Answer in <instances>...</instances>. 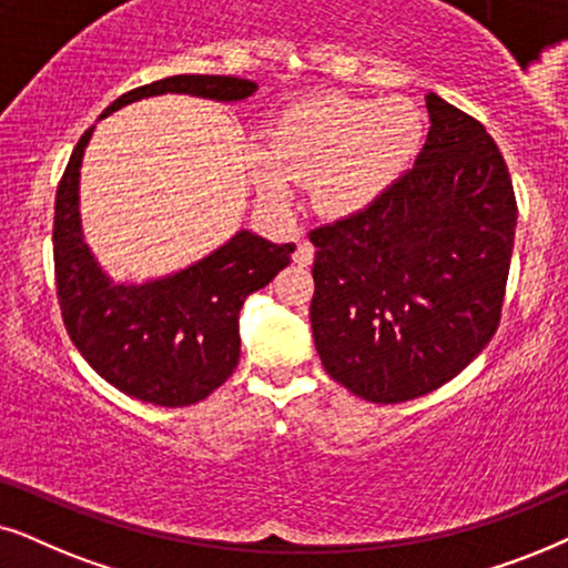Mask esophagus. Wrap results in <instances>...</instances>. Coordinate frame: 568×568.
<instances>
[{"mask_svg":"<svg viewBox=\"0 0 568 568\" xmlns=\"http://www.w3.org/2000/svg\"><path fill=\"white\" fill-rule=\"evenodd\" d=\"M293 262H296L298 267H308V264L314 262V246L308 244V241H301L296 254H293Z\"/></svg>","mask_w":568,"mask_h":568,"instance_id":"esophagus-1","label":"esophagus"}]
</instances>
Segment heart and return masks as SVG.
Wrapping results in <instances>:
<instances>
[{"instance_id": "heart-1", "label": "heart", "mask_w": 568, "mask_h": 568, "mask_svg": "<svg viewBox=\"0 0 568 568\" xmlns=\"http://www.w3.org/2000/svg\"><path fill=\"white\" fill-rule=\"evenodd\" d=\"M420 134V113L405 101L308 98L275 121L252 181L267 205L288 196V181L306 184L316 213L339 217L366 207L410 163Z\"/></svg>"}]
</instances>
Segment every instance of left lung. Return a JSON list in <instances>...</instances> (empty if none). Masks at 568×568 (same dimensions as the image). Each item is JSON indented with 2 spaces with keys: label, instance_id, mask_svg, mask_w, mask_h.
Wrapping results in <instances>:
<instances>
[{
  "label": "left lung",
  "instance_id": "obj_1",
  "mask_svg": "<svg viewBox=\"0 0 568 568\" xmlns=\"http://www.w3.org/2000/svg\"><path fill=\"white\" fill-rule=\"evenodd\" d=\"M418 161L368 207L308 231L312 329L327 374L368 403L428 395L501 322L517 200L501 150L428 93Z\"/></svg>",
  "mask_w": 568,
  "mask_h": 568
}]
</instances>
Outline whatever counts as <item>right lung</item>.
<instances>
[{
  "instance_id": "obj_1",
  "label": "right lung",
  "mask_w": 568,
  "mask_h": 568,
  "mask_svg": "<svg viewBox=\"0 0 568 568\" xmlns=\"http://www.w3.org/2000/svg\"><path fill=\"white\" fill-rule=\"evenodd\" d=\"M252 80L225 74H176L116 98L121 105L161 93L241 101ZM93 130L72 150L54 205V272L64 327L90 368L142 403L184 407L221 387L239 363V312L248 293L288 267L293 244L239 231L229 244L176 275L142 285H116L103 275L80 231V163Z\"/></svg>"
}]
</instances>
